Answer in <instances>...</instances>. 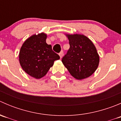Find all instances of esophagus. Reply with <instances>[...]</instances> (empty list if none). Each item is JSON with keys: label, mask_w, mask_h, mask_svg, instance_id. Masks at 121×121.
<instances>
[{"label": "esophagus", "mask_w": 121, "mask_h": 121, "mask_svg": "<svg viewBox=\"0 0 121 121\" xmlns=\"http://www.w3.org/2000/svg\"><path fill=\"white\" fill-rule=\"evenodd\" d=\"M59 56H60V58H61L63 56V52H61L60 53H59Z\"/></svg>", "instance_id": "obj_1"}]
</instances>
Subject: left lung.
<instances>
[{
	"instance_id": "left-lung-1",
	"label": "left lung",
	"mask_w": 121,
	"mask_h": 121,
	"mask_svg": "<svg viewBox=\"0 0 121 121\" xmlns=\"http://www.w3.org/2000/svg\"><path fill=\"white\" fill-rule=\"evenodd\" d=\"M69 48L62 58V62L77 80L91 76L98 68L99 57L95 47L86 36L81 35H67Z\"/></svg>"
}]
</instances>
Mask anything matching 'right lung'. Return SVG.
I'll use <instances>...</instances> for the list:
<instances>
[{
  "mask_svg": "<svg viewBox=\"0 0 121 121\" xmlns=\"http://www.w3.org/2000/svg\"><path fill=\"white\" fill-rule=\"evenodd\" d=\"M44 33L33 35L27 39L20 48L19 61L23 69L35 78H41L53 66L60 56L46 43Z\"/></svg>",
  "mask_w": 121,
  "mask_h": 121,
  "instance_id": "add662e5",
  "label": "right lung"
}]
</instances>
